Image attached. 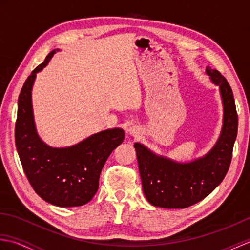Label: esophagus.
<instances>
[{
  "mask_svg": "<svg viewBox=\"0 0 250 250\" xmlns=\"http://www.w3.org/2000/svg\"><path fill=\"white\" fill-rule=\"evenodd\" d=\"M128 133H129L131 136L137 137V136H140V134H141V129L139 128V126H136V125L130 126V128L128 129Z\"/></svg>",
  "mask_w": 250,
  "mask_h": 250,
  "instance_id": "esophagus-1",
  "label": "esophagus"
}]
</instances>
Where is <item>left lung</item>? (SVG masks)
<instances>
[{
    "label": "left lung",
    "mask_w": 250,
    "mask_h": 250,
    "mask_svg": "<svg viewBox=\"0 0 250 250\" xmlns=\"http://www.w3.org/2000/svg\"><path fill=\"white\" fill-rule=\"evenodd\" d=\"M219 87L224 104L221 134L211 150L194 161L180 163L158 156L143 144L135 143L143 191L147 201L162 208H186L206 198L230 167L238 118L232 89L227 79L209 66L205 70Z\"/></svg>",
    "instance_id": "obj_1"
}]
</instances>
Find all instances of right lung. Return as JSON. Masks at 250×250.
I'll use <instances>...</instances> for the list:
<instances>
[{"mask_svg": "<svg viewBox=\"0 0 250 250\" xmlns=\"http://www.w3.org/2000/svg\"><path fill=\"white\" fill-rule=\"evenodd\" d=\"M55 52L31 73L21 89L15 142L25 176L42 199L60 207L82 206L97 193L101 171L110 153L124 142L125 131H101L65 148H52L40 139L32 110V87L36 73L48 64Z\"/></svg>", "mask_w": 250, "mask_h": 250, "instance_id": "1", "label": "right lung"}]
</instances>
